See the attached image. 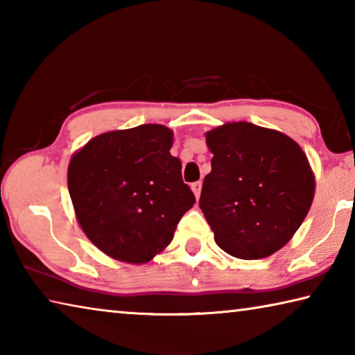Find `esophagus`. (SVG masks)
Returning <instances> with one entry per match:
<instances>
[{"label":"esophagus","instance_id":"obj_1","mask_svg":"<svg viewBox=\"0 0 355 355\" xmlns=\"http://www.w3.org/2000/svg\"><path fill=\"white\" fill-rule=\"evenodd\" d=\"M191 189H192V192H194V196L197 197V199H199V196H200V189H202V183H200V182L192 183V184H191Z\"/></svg>","mask_w":355,"mask_h":355}]
</instances>
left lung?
<instances>
[{
  "instance_id": "obj_1",
  "label": "left lung",
  "mask_w": 355,
  "mask_h": 355,
  "mask_svg": "<svg viewBox=\"0 0 355 355\" xmlns=\"http://www.w3.org/2000/svg\"><path fill=\"white\" fill-rule=\"evenodd\" d=\"M213 153L199 207L228 255L258 260L290 241L309 214L315 173L296 141L277 130L228 122L205 133Z\"/></svg>"
}]
</instances>
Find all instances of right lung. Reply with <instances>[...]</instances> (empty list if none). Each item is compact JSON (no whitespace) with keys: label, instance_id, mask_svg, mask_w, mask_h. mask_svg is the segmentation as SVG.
<instances>
[{"label":"right lung","instance_id":"obj_1","mask_svg":"<svg viewBox=\"0 0 355 355\" xmlns=\"http://www.w3.org/2000/svg\"><path fill=\"white\" fill-rule=\"evenodd\" d=\"M172 144L171 128L147 123L101 133L71 156L67 184L78 224L114 260L144 264L161 254L196 203Z\"/></svg>","mask_w":355,"mask_h":355}]
</instances>
